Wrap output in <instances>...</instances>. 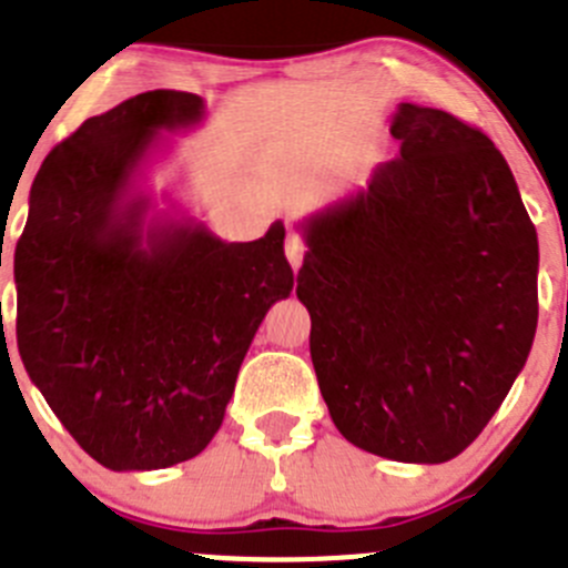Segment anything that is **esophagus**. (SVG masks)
Wrapping results in <instances>:
<instances>
[{"instance_id":"34e87169","label":"esophagus","mask_w":568,"mask_h":568,"mask_svg":"<svg viewBox=\"0 0 568 568\" xmlns=\"http://www.w3.org/2000/svg\"><path fill=\"white\" fill-rule=\"evenodd\" d=\"M305 242H302V236L296 231H288V236H285V255H288L291 266L300 268L302 261H305Z\"/></svg>"}]
</instances>
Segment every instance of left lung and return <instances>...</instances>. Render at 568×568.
<instances>
[{"mask_svg":"<svg viewBox=\"0 0 568 568\" xmlns=\"http://www.w3.org/2000/svg\"><path fill=\"white\" fill-rule=\"evenodd\" d=\"M400 156L300 222L296 296L337 432L406 464L459 456L528 363L538 239L506 159L443 109L398 104Z\"/></svg>","mask_w":568,"mask_h":568,"instance_id":"1","label":"left lung"}]
</instances>
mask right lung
Here are the masks:
<instances>
[{"label":"right lung","instance_id":"1","mask_svg":"<svg viewBox=\"0 0 568 568\" xmlns=\"http://www.w3.org/2000/svg\"><path fill=\"white\" fill-rule=\"evenodd\" d=\"M200 95L151 90L88 118L40 164L16 244V337L62 426L114 473L197 456L225 420L252 337L288 300L285 225L222 242L153 211L140 181Z\"/></svg>","mask_w":568,"mask_h":568}]
</instances>
